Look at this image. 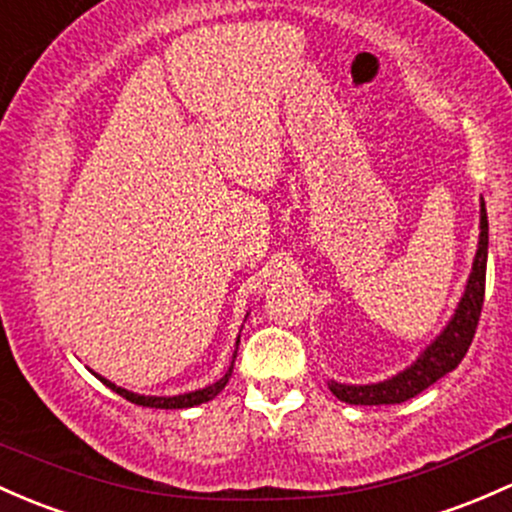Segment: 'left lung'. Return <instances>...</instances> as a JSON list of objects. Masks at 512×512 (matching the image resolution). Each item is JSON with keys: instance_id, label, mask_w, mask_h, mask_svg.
Returning a JSON list of instances; mask_svg holds the SVG:
<instances>
[{"instance_id": "obj_1", "label": "left lung", "mask_w": 512, "mask_h": 512, "mask_svg": "<svg viewBox=\"0 0 512 512\" xmlns=\"http://www.w3.org/2000/svg\"><path fill=\"white\" fill-rule=\"evenodd\" d=\"M486 258H488V214L486 202H481V239H478V251L471 268L469 285L461 298L456 315L447 324L442 334L427 346L425 354L415 361L403 373H398L390 381L376 383V386H342V383L329 381V388L339 400L349 405H395L415 398L439 378L447 376L461 364V359L469 351L474 334L481 320L483 295H486Z\"/></svg>"}]
</instances>
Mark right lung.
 <instances>
[{"label":"right lung","instance_id":"right-lung-1","mask_svg":"<svg viewBox=\"0 0 512 512\" xmlns=\"http://www.w3.org/2000/svg\"><path fill=\"white\" fill-rule=\"evenodd\" d=\"M232 368L234 364L229 366V371L224 373L222 378H219L217 383H212V386L202 388V390H192V393H185V395H173V398H156V395H136V393H129V390L114 386V383H109L107 378H100L107 388H112L114 393H119L122 398L129 400V403H136V405H144V408H163V410H180V408H192V405H200V403H207V400H212L214 395L219 393L224 386L229 383V376H232Z\"/></svg>","mask_w":512,"mask_h":512}]
</instances>
